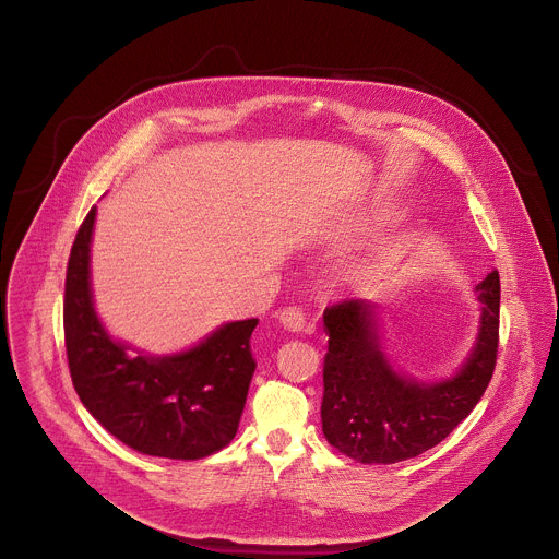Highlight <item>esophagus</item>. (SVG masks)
<instances>
[{
    "mask_svg": "<svg viewBox=\"0 0 559 559\" xmlns=\"http://www.w3.org/2000/svg\"><path fill=\"white\" fill-rule=\"evenodd\" d=\"M277 321L288 330V332H301L304 330V323H306V317L299 308L290 306V308H282L277 314Z\"/></svg>",
    "mask_w": 559,
    "mask_h": 559,
    "instance_id": "esophagus-1",
    "label": "esophagus"
}]
</instances>
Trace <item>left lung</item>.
Wrapping results in <instances>:
<instances>
[{
  "instance_id": "1",
  "label": "left lung",
  "mask_w": 559,
  "mask_h": 559,
  "mask_svg": "<svg viewBox=\"0 0 559 559\" xmlns=\"http://www.w3.org/2000/svg\"><path fill=\"white\" fill-rule=\"evenodd\" d=\"M476 340L454 374L418 381L401 372L381 328V306L353 299L325 308L321 425L332 448L364 465H392L431 450L483 399L498 353L500 277L478 286Z\"/></svg>"
}]
</instances>
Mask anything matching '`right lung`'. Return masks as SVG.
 Returning a JSON list of instances; mask_svg holds the SVG:
<instances>
[{
    "instance_id": "1",
    "label": "right lung",
    "mask_w": 559,
    "mask_h": 559,
    "mask_svg": "<svg viewBox=\"0 0 559 559\" xmlns=\"http://www.w3.org/2000/svg\"><path fill=\"white\" fill-rule=\"evenodd\" d=\"M96 206L74 238L63 301L68 366L83 407L139 454L195 461L229 444L255 372L258 319L227 321L169 355L111 337L94 308L90 247Z\"/></svg>"
}]
</instances>
